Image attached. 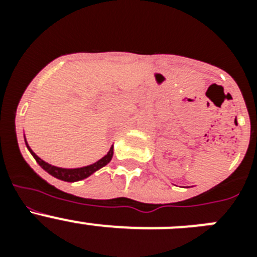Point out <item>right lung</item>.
Instances as JSON below:
<instances>
[{
  "label": "right lung",
  "instance_id": "right-lung-1",
  "mask_svg": "<svg viewBox=\"0 0 257 257\" xmlns=\"http://www.w3.org/2000/svg\"><path fill=\"white\" fill-rule=\"evenodd\" d=\"M26 144H27V142H26ZM27 148L29 149V152L32 153V156L35 157V160L37 161L38 165H40L41 167L45 170V171H47L50 175H52L54 178L60 179V180H63V181H69V183L86 179L87 176H90L91 174H94L95 171H97L99 169H101V167H104L105 165H108L113 157V147H112V148H110V151L108 152V154H106L105 157H103L101 160L97 161V162H95L94 165L86 166V167H81V169H70L69 170V169H60V167H55V166L49 165L47 162H45V161L41 160L40 157L36 156V154L32 152V149L28 147V144H27Z\"/></svg>",
  "mask_w": 257,
  "mask_h": 257
}]
</instances>
